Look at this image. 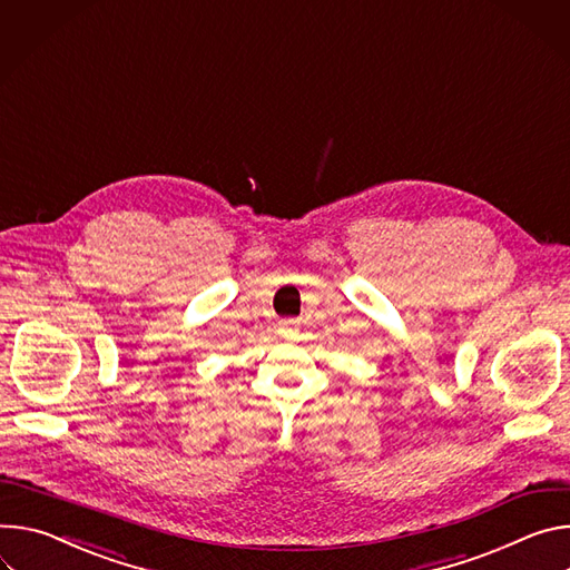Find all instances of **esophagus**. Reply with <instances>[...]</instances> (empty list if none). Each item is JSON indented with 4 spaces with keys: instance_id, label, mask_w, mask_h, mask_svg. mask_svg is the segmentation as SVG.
Masks as SVG:
<instances>
[{
    "instance_id": "34e87169",
    "label": "esophagus",
    "mask_w": 570,
    "mask_h": 570,
    "mask_svg": "<svg viewBox=\"0 0 570 570\" xmlns=\"http://www.w3.org/2000/svg\"><path fill=\"white\" fill-rule=\"evenodd\" d=\"M298 331V322L296 320H283L281 322V335L283 337H289V335H294Z\"/></svg>"
}]
</instances>
